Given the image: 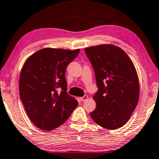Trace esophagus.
<instances>
[{"mask_svg":"<svg viewBox=\"0 0 159 159\" xmlns=\"http://www.w3.org/2000/svg\"><path fill=\"white\" fill-rule=\"evenodd\" d=\"M87 99H88V96H87V95H84V96L80 97V99L82 100V102L86 101V100H87Z\"/></svg>","mask_w":159,"mask_h":159,"instance_id":"1","label":"esophagus"}]
</instances>
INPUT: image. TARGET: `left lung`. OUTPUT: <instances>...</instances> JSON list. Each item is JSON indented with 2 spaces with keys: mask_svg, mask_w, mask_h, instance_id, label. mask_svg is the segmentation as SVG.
I'll use <instances>...</instances> for the list:
<instances>
[{
  "mask_svg": "<svg viewBox=\"0 0 159 159\" xmlns=\"http://www.w3.org/2000/svg\"><path fill=\"white\" fill-rule=\"evenodd\" d=\"M84 51L98 87L93 96L97 107L90 116L103 128L121 127L129 121L139 98V77L132 61L122 49L110 44L92 46Z\"/></svg>",
  "mask_w": 159,
  "mask_h": 159,
  "instance_id": "8db88e82",
  "label": "left lung"
}]
</instances>
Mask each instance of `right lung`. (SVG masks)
Segmentation results:
<instances>
[{
    "label": "right lung",
    "instance_id": "add662e5",
    "mask_svg": "<svg viewBox=\"0 0 159 159\" xmlns=\"http://www.w3.org/2000/svg\"><path fill=\"white\" fill-rule=\"evenodd\" d=\"M75 50L46 48L30 56L22 67L19 93L29 118L38 128L51 131L64 124L78 105L67 91L65 70ZM58 88L62 91L57 92Z\"/></svg>",
    "mask_w": 159,
    "mask_h": 159
}]
</instances>
